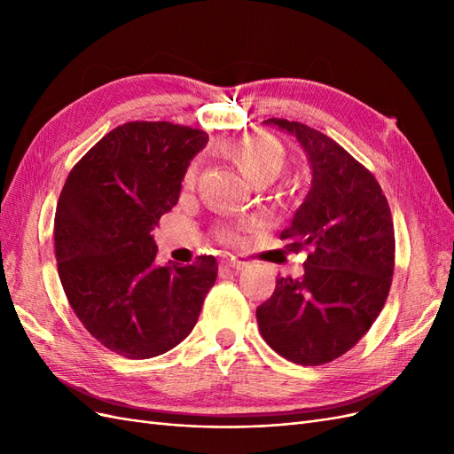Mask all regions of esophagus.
<instances>
[{
	"instance_id": "34e87169",
	"label": "esophagus",
	"mask_w": 454,
	"mask_h": 454,
	"mask_svg": "<svg viewBox=\"0 0 454 454\" xmlns=\"http://www.w3.org/2000/svg\"><path fill=\"white\" fill-rule=\"evenodd\" d=\"M244 261H240V259H225V261H222V269L223 270H240V269H244Z\"/></svg>"
}]
</instances>
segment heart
I'll list each match as a JSON object with an SVG mask.
<instances>
[{"label": "heart", "mask_w": 454, "mask_h": 454, "mask_svg": "<svg viewBox=\"0 0 454 454\" xmlns=\"http://www.w3.org/2000/svg\"><path fill=\"white\" fill-rule=\"evenodd\" d=\"M229 157L235 160L240 172L246 176V180L257 182H272L284 167V151L282 147L269 138H259V136H246V138L235 140L227 145ZM197 168L191 167L185 172L184 184L191 187L195 184ZM223 242L239 240L237 231H222L219 232Z\"/></svg>", "instance_id": "heart-1"}]
</instances>
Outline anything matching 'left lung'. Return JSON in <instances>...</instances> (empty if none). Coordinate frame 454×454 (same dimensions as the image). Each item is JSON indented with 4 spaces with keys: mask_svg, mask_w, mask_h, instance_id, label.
Listing matches in <instances>:
<instances>
[{
    "mask_svg": "<svg viewBox=\"0 0 454 454\" xmlns=\"http://www.w3.org/2000/svg\"><path fill=\"white\" fill-rule=\"evenodd\" d=\"M305 151L310 189L280 232L294 252L309 250L301 278H277L255 316L267 345L299 365L327 364L373 325L394 272V223L387 197L365 167L307 125L267 119Z\"/></svg>",
    "mask_w": 454,
    "mask_h": 454,
    "instance_id": "obj_1",
    "label": "left lung"
}]
</instances>
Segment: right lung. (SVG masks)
<instances>
[{
  "mask_svg": "<svg viewBox=\"0 0 454 454\" xmlns=\"http://www.w3.org/2000/svg\"><path fill=\"white\" fill-rule=\"evenodd\" d=\"M206 144L199 129L125 122L89 149L62 187L54 254L66 297L87 332L125 358L147 360L180 345L215 282L212 255L159 265L151 235Z\"/></svg>",
  "mask_w": 454,
  "mask_h": 454,
  "instance_id": "1",
  "label": "right lung"
}]
</instances>
